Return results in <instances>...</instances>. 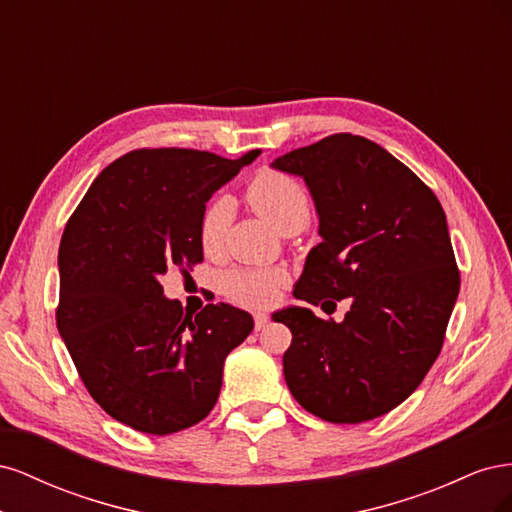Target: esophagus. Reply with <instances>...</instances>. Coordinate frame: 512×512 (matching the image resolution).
Returning <instances> with one entry per match:
<instances>
[{
	"label": "esophagus",
	"mask_w": 512,
	"mask_h": 512,
	"mask_svg": "<svg viewBox=\"0 0 512 512\" xmlns=\"http://www.w3.org/2000/svg\"><path fill=\"white\" fill-rule=\"evenodd\" d=\"M267 324H269V316H267V314H260V312L254 314V329H256V331L265 329Z\"/></svg>",
	"instance_id": "34e87169"
}]
</instances>
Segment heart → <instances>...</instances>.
I'll return each mask as SVG.
<instances>
[{
	"instance_id": "b5f03b06",
	"label": "heart",
	"mask_w": 512,
	"mask_h": 512,
	"mask_svg": "<svg viewBox=\"0 0 512 512\" xmlns=\"http://www.w3.org/2000/svg\"><path fill=\"white\" fill-rule=\"evenodd\" d=\"M245 198L258 215L284 235L303 230L312 218V200L303 183L282 170H260L247 183ZM232 218H235V205L228 196L218 194L207 200L198 218V241L205 254L213 256L222 252ZM286 284L288 273L284 269H235L224 275L222 290L237 305L265 307L277 299Z\"/></svg>"
}]
</instances>
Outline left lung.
<instances>
[{"mask_svg": "<svg viewBox=\"0 0 512 512\" xmlns=\"http://www.w3.org/2000/svg\"><path fill=\"white\" fill-rule=\"evenodd\" d=\"M301 175L320 215L294 297L350 299L342 322L288 307L284 376L322 421L354 425L397 408L423 382L444 344L459 294L446 215L429 185L363 136L339 132L273 162Z\"/></svg>", "mask_w": 512, "mask_h": 512, "instance_id": "obj_1", "label": "left lung"}]
</instances>
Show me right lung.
<instances>
[{
    "label": "right lung",
    "mask_w": 512,
    "mask_h": 512,
    "mask_svg": "<svg viewBox=\"0 0 512 512\" xmlns=\"http://www.w3.org/2000/svg\"><path fill=\"white\" fill-rule=\"evenodd\" d=\"M258 156L134 149L102 170L70 215L55 320L85 389L115 421L168 436L218 401L224 359L254 320L228 303L183 312L164 299L160 277L203 262L200 211Z\"/></svg>",
    "instance_id": "obj_1"
}]
</instances>
